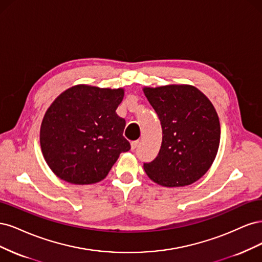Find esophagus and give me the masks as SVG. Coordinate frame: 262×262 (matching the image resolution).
I'll list each match as a JSON object with an SVG mask.
<instances>
[{
	"mask_svg": "<svg viewBox=\"0 0 262 262\" xmlns=\"http://www.w3.org/2000/svg\"><path fill=\"white\" fill-rule=\"evenodd\" d=\"M138 145H139V141H138V140L132 141V143H130V146H132V150H135V149H136V148L138 147Z\"/></svg>",
	"mask_w": 262,
	"mask_h": 262,
	"instance_id": "34e87169",
	"label": "esophagus"
}]
</instances>
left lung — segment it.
Wrapping results in <instances>:
<instances>
[{
  "mask_svg": "<svg viewBox=\"0 0 262 262\" xmlns=\"http://www.w3.org/2000/svg\"><path fill=\"white\" fill-rule=\"evenodd\" d=\"M143 92L162 127L161 148L154 161L143 163L145 172L165 187L195 183L212 165L220 145L214 106L189 85L146 87Z\"/></svg>",
  "mask_w": 262,
  "mask_h": 262,
  "instance_id": "1",
  "label": "left lung"
}]
</instances>
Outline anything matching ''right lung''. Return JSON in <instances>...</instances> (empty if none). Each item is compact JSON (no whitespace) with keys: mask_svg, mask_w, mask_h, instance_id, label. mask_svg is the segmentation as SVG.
<instances>
[{"mask_svg":"<svg viewBox=\"0 0 262 262\" xmlns=\"http://www.w3.org/2000/svg\"><path fill=\"white\" fill-rule=\"evenodd\" d=\"M124 89L78 85L65 90L42 120L40 145L46 161L61 180L76 185L102 181L122 152L125 120L116 114Z\"/></svg>","mask_w":262,"mask_h":262,"instance_id":"add662e5","label":"right lung"}]
</instances>
